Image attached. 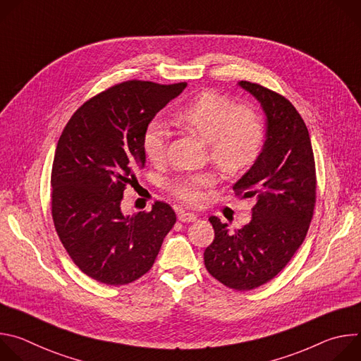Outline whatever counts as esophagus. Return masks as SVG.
<instances>
[{
  "mask_svg": "<svg viewBox=\"0 0 361 361\" xmlns=\"http://www.w3.org/2000/svg\"><path fill=\"white\" fill-rule=\"evenodd\" d=\"M178 220H180L181 223H194V221L197 220V216H195L194 213L181 210V212L178 213Z\"/></svg>",
  "mask_w": 361,
  "mask_h": 361,
  "instance_id": "1",
  "label": "esophagus"
}]
</instances>
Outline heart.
I'll return each mask as SVG.
<instances>
[{
  "label": "heart",
  "instance_id": "obj_1",
  "mask_svg": "<svg viewBox=\"0 0 361 361\" xmlns=\"http://www.w3.org/2000/svg\"><path fill=\"white\" fill-rule=\"evenodd\" d=\"M176 123L209 142L210 160L226 176L234 177L250 169L264 142V128L260 117L248 107H235L234 102L213 90L204 91L181 109ZM169 130L159 121L151 123L142 135V148L151 163L166 159ZM214 177L200 173L177 178L173 192L188 204H197L202 198V188L210 187Z\"/></svg>",
  "mask_w": 361,
  "mask_h": 361
}]
</instances>
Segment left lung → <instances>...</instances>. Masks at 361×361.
Masks as SVG:
<instances>
[{"mask_svg": "<svg viewBox=\"0 0 361 361\" xmlns=\"http://www.w3.org/2000/svg\"><path fill=\"white\" fill-rule=\"evenodd\" d=\"M238 85L266 116L260 156L233 185L238 197L255 201L252 219L231 231L210 217L214 240L204 251V264L224 286L247 291L274 279L302 244L314 212L316 167L308 130L291 102L259 84Z\"/></svg>", "mask_w": 361, "mask_h": 361, "instance_id": "obj_1", "label": "left lung"}]
</instances>
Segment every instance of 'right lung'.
Segmentation results:
<instances>
[{
  "label": "right lung",
  "instance_id": "obj_1",
  "mask_svg": "<svg viewBox=\"0 0 361 361\" xmlns=\"http://www.w3.org/2000/svg\"><path fill=\"white\" fill-rule=\"evenodd\" d=\"M185 87L117 84L84 102L59 140L51 173L54 226L75 266L99 283L123 286L144 276L176 224L167 202L130 216L121 200L145 167V128Z\"/></svg>",
  "mask_w": 361,
  "mask_h": 361
}]
</instances>
